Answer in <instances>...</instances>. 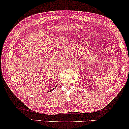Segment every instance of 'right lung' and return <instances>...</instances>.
<instances>
[{
  "label": "right lung",
  "instance_id": "1",
  "mask_svg": "<svg viewBox=\"0 0 129 129\" xmlns=\"http://www.w3.org/2000/svg\"><path fill=\"white\" fill-rule=\"evenodd\" d=\"M56 87H57V86H56V87H54V89H53V90H54V89H55V88H56Z\"/></svg>",
  "mask_w": 129,
  "mask_h": 129
}]
</instances>
